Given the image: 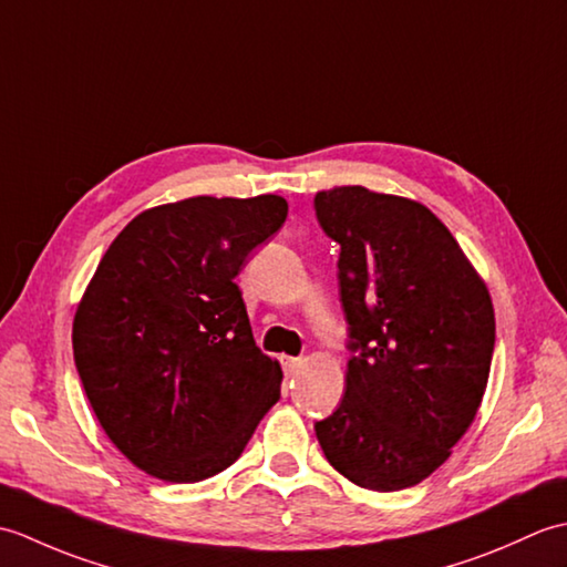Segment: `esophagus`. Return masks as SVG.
Returning <instances> with one entry per match:
<instances>
[{
    "label": "esophagus",
    "instance_id": "1",
    "mask_svg": "<svg viewBox=\"0 0 567 567\" xmlns=\"http://www.w3.org/2000/svg\"><path fill=\"white\" fill-rule=\"evenodd\" d=\"M280 363H282L285 375H290V378L299 375V372H302V368H305V360H302V358H290V355H282V358H280Z\"/></svg>",
    "mask_w": 567,
    "mask_h": 567
}]
</instances>
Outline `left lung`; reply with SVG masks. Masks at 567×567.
<instances>
[{"label":"left lung","instance_id":"left-lung-1","mask_svg":"<svg viewBox=\"0 0 567 567\" xmlns=\"http://www.w3.org/2000/svg\"><path fill=\"white\" fill-rule=\"evenodd\" d=\"M341 246L346 394L315 424L351 483L394 492L429 477L473 424L495 351L485 282L424 204L358 185L315 197Z\"/></svg>","mask_w":567,"mask_h":567}]
</instances>
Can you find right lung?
Returning <instances> with one entry per match:
<instances>
[{"instance_id": "obj_1", "label": "right lung", "mask_w": 567, "mask_h": 567, "mask_svg": "<svg viewBox=\"0 0 567 567\" xmlns=\"http://www.w3.org/2000/svg\"><path fill=\"white\" fill-rule=\"evenodd\" d=\"M287 202L192 197L138 214L104 252L72 323L82 388L131 463L199 483L244 453L280 400L234 282Z\"/></svg>"}]
</instances>
